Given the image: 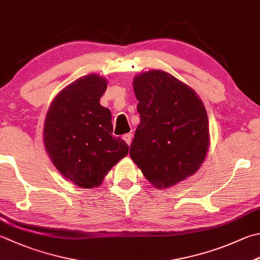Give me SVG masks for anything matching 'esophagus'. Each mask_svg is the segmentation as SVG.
Returning a JSON list of instances; mask_svg holds the SVG:
<instances>
[{
  "label": "esophagus",
  "instance_id": "esophagus-1",
  "mask_svg": "<svg viewBox=\"0 0 260 260\" xmlns=\"http://www.w3.org/2000/svg\"><path fill=\"white\" fill-rule=\"evenodd\" d=\"M122 138H123V140L125 141L126 144L130 145L131 144V140H132V135L131 134H125L123 137H122Z\"/></svg>",
  "mask_w": 260,
  "mask_h": 260
}]
</instances>
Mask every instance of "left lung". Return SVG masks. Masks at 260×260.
Listing matches in <instances>:
<instances>
[{
	"label": "left lung",
	"mask_w": 260,
	"mask_h": 260,
	"mask_svg": "<svg viewBox=\"0 0 260 260\" xmlns=\"http://www.w3.org/2000/svg\"><path fill=\"white\" fill-rule=\"evenodd\" d=\"M140 123L130 146L131 159L157 189L172 187L197 172L209 147L208 117L196 91L170 73L136 76Z\"/></svg>",
	"instance_id": "obj_1"
}]
</instances>
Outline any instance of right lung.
<instances>
[{"instance_id": "1", "label": "right lung", "mask_w": 260, "mask_h": 260, "mask_svg": "<svg viewBox=\"0 0 260 260\" xmlns=\"http://www.w3.org/2000/svg\"><path fill=\"white\" fill-rule=\"evenodd\" d=\"M105 78L87 75L67 86L54 99L44 123V146L52 163L78 187L102 184L129 146L112 136V115L100 104Z\"/></svg>"}]
</instances>
